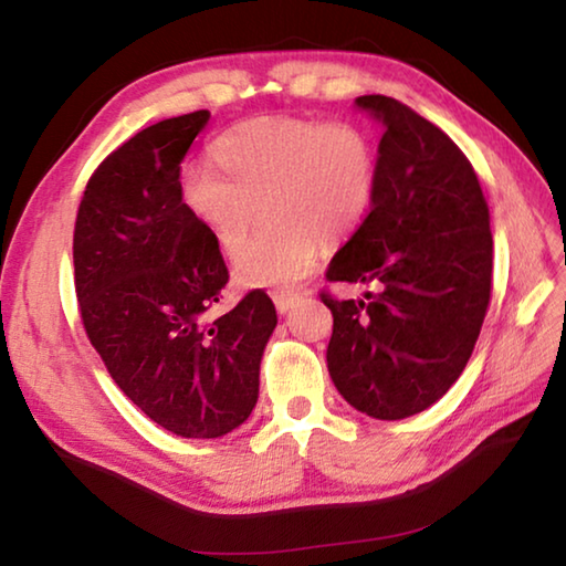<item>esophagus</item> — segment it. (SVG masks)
<instances>
[{"instance_id": "obj_1", "label": "esophagus", "mask_w": 566, "mask_h": 566, "mask_svg": "<svg viewBox=\"0 0 566 566\" xmlns=\"http://www.w3.org/2000/svg\"><path fill=\"white\" fill-rule=\"evenodd\" d=\"M272 300H274L276 312H280V314H286L290 310H294L296 304H300L302 294H296V292H274V294H272Z\"/></svg>"}]
</instances>
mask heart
Here are the masks:
<instances>
[{
    "label": "heart",
    "instance_id": "obj_1",
    "mask_svg": "<svg viewBox=\"0 0 566 566\" xmlns=\"http://www.w3.org/2000/svg\"><path fill=\"white\" fill-rule=\"evenodd\" d=\"M218 169H181L179 202L229 260L242 254L254 209L262 232L239 260L242 286L294 284L312 270L317 242L339 244L377 195V147L354 122L256 117L209 147Z\"/></svg>",
    "mask_w": 566,
    "mask_h": 566
}]
</instances>
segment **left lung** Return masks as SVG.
Instances as JSON below:
<instances>
[{"mask_svg":"<svg viewBox=\"0 0 566 566\" xmlns=\"http://www.w3.org/2000/svg\"><path fill=\"white\" fill-rule=\"evenodd\" d=\"M357 107L385 124L377 195L327 280L377 292L319 296L334 317V387L391 421L442 399L472 357L492 292L490 207L464 151L432 122L385 94H364Z\"/></svg>","mask_w":566,"mask_h":566,"instance_id":"obj_1","label":"left lung"}]
</instances>
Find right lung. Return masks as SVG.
Returning <instances> with one entry per match:
<instances>
[{
  "label": "right lung",
  "instance_id": "add662e5",
  "mask_svg": "<svg viewBox=\"0 0 566 566\" xmlns=\"http://www.w3.org/2000/svg\"><path fill=\"white\" fill-rule=\"evenodd\" d=\"M209 112L134 134L94 169L74 222L84 332L117 387L167 432L214 439L252 415L276 310L252 290L214 322L222 252L179 202L181 159Z\"/></svg>",
  "mask_w": 566,
  "mask_h": 566
}]
</instances>
